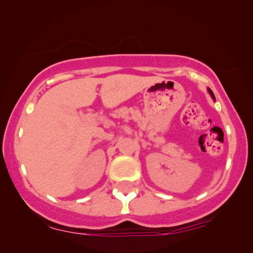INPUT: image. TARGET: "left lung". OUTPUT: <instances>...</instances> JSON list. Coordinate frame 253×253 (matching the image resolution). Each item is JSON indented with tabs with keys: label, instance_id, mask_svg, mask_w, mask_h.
I'll use <instances>...</instances> for the list:
<instances>
[{
	"label": "left lung",
	"instance_id": "1",
	"mask_svg": "<svg viewBox=\"0 0 253 253\" xmlns=\"http://www.w3.org/2000/svg\"><path fill=\"white\" fill-rule=\"evenodd\" d=\"M209 92H210V94H211V95H212V97H213V99H214V95H213V93H212V90L209 89Z\"/></svg>",
	"mask_w": 253,
	"mask_h": 253
}]
</instances>
